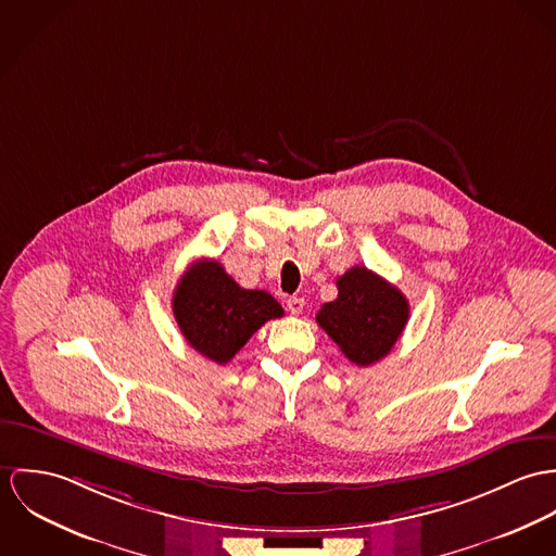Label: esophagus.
<instances>
[{"label":"esophagus","instance_id":"1","mask_svg":"<svg viewBox=\"0 0 556 556\" xmlns=\"http://www.w3.org/2000/svg\"><path fill=\"white\" fill-rule=\"evenodd\" d=\"M286 305H288V311H290L292 315H299V313L305 308V301H303V299L292 296V299H288V301H286Z\"/></svg>","mask_w":556,"mask_h":556}]
</instances>
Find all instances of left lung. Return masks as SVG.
Segmentation results:
<instances>
[{
	"label": "left lung",
	"instance_id": "1",
	"mask_svg": "<svg viewBox=\"0 0 556 556\" xmlns=\"http://www.w3.org/2000/svg\"><path fill=\"white\" fill-rule=\"evenodd\" d=\"M339 296L324 303L315 321L358 367H369L390 354L409 319V303L399 288L365 266H354L337 279Z\"/></svg>",
	"mask_w": 556,
	"mask_h": 556
}]
</instances>
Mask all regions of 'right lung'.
Listing matches in <instances>:
<instances>
[{"label": "right lung", "mask_w": 556, "mask_h": 556, "mask_svg": "<svg viewBox=\"0 0 556 556\" xmlns=\"http://www.w3.org/2000/svg\"><path fill=\"white\" fill-rule=\"evenodd\" d=\"M173 311L187 343L217 365L232 361L268 319L283 317L268 292L241 288L215 260L187 268L173 294Z\"/></svg>", "instance_id": "right-lung-1"}]
</instances>
